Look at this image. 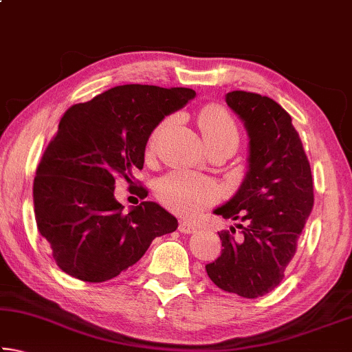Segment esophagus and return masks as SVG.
Returning <instances> with one entry per match:
<instances>
[{
  "instance_id": "esophagus-1",
  "label": "esophagus",
  "mask_w": 352,
  "mask_h": 352,
  "mask_svg": "<svg viewBox=\"0 0 352 352\" xmlns=\"http://www.w3.org/2000/svg\"><path fill=\"white\" fill-rule=\"evenodd\" d=\"M195 225L190 223V222H186V220H183V222H180V225H178V231L183 234H190V233H195Z\"/></svg>"
}]
</instances>
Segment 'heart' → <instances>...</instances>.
<instances>
[{
    "instance_id": "heart-1",
    "label": "heart",
    "mask_w": 352,
    "mask_h": 352,
    "mask_svg": "<svg viewBox=\"0 0 352 352\" xmlns=\"http://www.w3.org/2000/svg\"><path fill=\"white\" fill-rule=\"evenodd\" d=\"M164 126L166 122L152 133L148 141V152H153L155 142ZM199 127L206 146L219 141H233L237 144L239 140V132L233 118L219 105H210L200 111ZM157 194L166 208L186 217L216 204L220 197L219 186L212 180L184 170H172L166 174L158 182Z\"/></svg>"
}]
</instances>
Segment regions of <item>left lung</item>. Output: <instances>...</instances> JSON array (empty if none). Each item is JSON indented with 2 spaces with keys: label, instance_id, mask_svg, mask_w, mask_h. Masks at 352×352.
Segmentation results:
<instances>
[{
  "label": "left lung",
  "instance_id": "1",
  "mask_svg": "<svg viewBox=\"0 0 352 352\" xmlns=\"http://www.w3.org/2000/svg\"><path fill=\"white\" fill-rule=\"evenodd\" d=\"M226 104L248 135V170L237 192L214 210L239 220L220 231L222 253L206 264L219 289L243 298L269 294L283 281L314 206L311 164L292 118L275 100L231 91Z\"/></svg>",
  "mask_w": 352,
  "mask_h": 352
}]
</instances>
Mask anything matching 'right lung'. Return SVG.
I'll list each match as a JSON object with an SVG mask.
<instances>
[{"label":"right lung","mask_w":352,"mask_h":352,"mask_svg":"<svg viewBox=\"0 0 352 352\" xmlns=\"http://www.w3.org/2000/svg\"><path fill=\"white\" fill-rule=\"evenodd\" d=\"M194 98L190 88L130 83L65 111L34 178L37 228L65 273L109 281L136 264L155 237L177 230V219L155 201L124 212L115 178L133 183L153 129Z\"/></svg>","instance_id":"add662e5"}]
</instances>
